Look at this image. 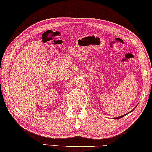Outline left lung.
I'll return each mask as SVG.
<instances>
[{
    "label": "left lung",
    "mask_w": 152,
    "mask_h": 152,
    "mask_svg": "<svg viewBox=\"0 0 152 152\" xmlns=\"http://www.w3.org/2000/svg\"><path fill=\"white\" fill-rule=\"evenodd\" d=\"M134 109H135V108H134L132 111H133ZM132 111H130V112H129V113H126V114H125V115H122V116H118V117H116V118H114V119H119V118H122V117H124V116H126V115H128V113H131Z\"/></svg>",
    "instance_id": "obj_1"
}]
</instances>
